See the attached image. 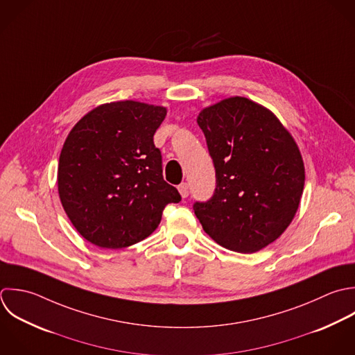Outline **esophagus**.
Segmentation results:
<instances>
[{
    "mask_svg": "<svg viewBox=\"0 0 355 355\" xmlns=\"http://www.w3.org/2000/svg\"><path fill=\"white\" fill-rule=\"evenodd\" d=\"M178 192H180V195H181L184 199L188 198V195H189V187H188V184H187V182L180 184V185H178Z\"/></svg>",
    "mask_w": 355,
    "mask_h": 355,
    "instance_id": "esophagus-1",
    "label": "esophagus"
}]
</instances>
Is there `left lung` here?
<instances>
[{"label": "left lung", "instance_id": "8db88e82", "mask_svg": "<svg viewBox=\"0 0 355 355\" xmlns=\"http://www.w3.org/2000/svg\"><path fill=\"white\" fill-rule=\"evenodd\" d=\"M217 187L193 205L205 232L220 246L256 253L291 225L304 189V162L292 134L266 106L245 96L200 110Z\"/></svg>", "mask_w": 355, "mask_h": 355}]
</instances>
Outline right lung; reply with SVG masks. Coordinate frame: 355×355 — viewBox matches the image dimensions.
Listing matches in <instances>:
<instances>
[{
    "instance_id": "1",
    "label": "right lung",
    "mask_w": 355,
    "mask_h": 355,
    "mask_svg": "<svg viewBox=\"0 0 355 355\" xmlns=\"http://www.w3.org/2000/svg\"><path fill=\"white\" fill-rule=\"evenodd\" d=\"M164 106L138 101L103 103L70 130L59 156L58 193L77 232L101 249L148 238L178 191L163 180L153 135Z\"/></svg>"
}]
</instances>
